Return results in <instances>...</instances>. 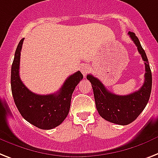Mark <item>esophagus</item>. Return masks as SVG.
<instances>
[{
    "label": "esophagus",
    "mask_w": 158,
    "mask_h": 158,
    "mask_svg": "<svg viewBox=\"0 0 158 158\" xmlns=\"http://www.w3.org/2000/svg\"><path fill=\"white\" fill-rule=\"evenodd\" d=\"M89 70H90V67L88 65H83L81 67V72L83 75H87L89 72Z\"/></svg>",
    "instance_id": "1"
}]
</instances>
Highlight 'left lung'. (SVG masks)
I'll return each instance as SVG.
<instances>
[{"label": "left lung", "instance_id": "left-lung-1", "mask_svg": "<svg viewBox=\"0 0 158 158\" xmlns=\"http://www.w3.org/2000/svg\"><path fill=\"white\" fill-rule=\"evenodd\" d=\"M128 35L136 45L145 65L144 82L139 90L129 95L118 96L107 90L97 78L92 75H87V79L92 83L99 114L106 121L118 125H128L137 118L145 108L152 90V72L148 57L135 34L129 31Z\"/></svg>", "mask_w": 158, "mask_h": 158}]
</instances>
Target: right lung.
<instances>
[{"label":"right lung","instance_id":"right-lung-1","mask_svg":"<svg viewBox=\"0 0 158 158\" xmlns=\"http://www.w3.org/2000/svg\"><path fill=\"white\" fill-rule=\"evenodd\" d=\"M24 38L15 51L11 67V90L14 101L19 113L28 123L43 130L59 126L67 117L70 108L71 96L78 83L83 79L77 71L66 79L60 90L53 94L38 95L31 92L19 76L20 55Z\"/></svg>","mask_w":158,"mask_h":158}]
</instances>
